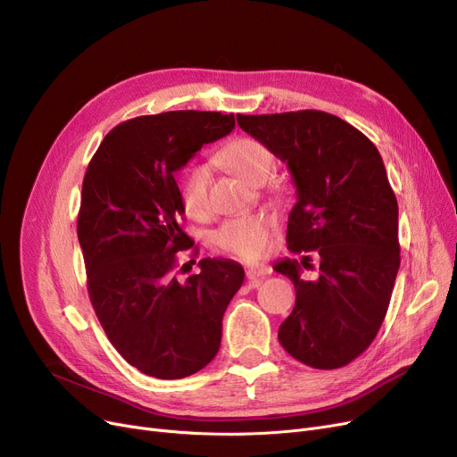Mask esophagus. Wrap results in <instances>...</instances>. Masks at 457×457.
Returning <instances> with one entry per match:
<instances>
[{
  "label": "esophagus",
  "instance_id": "1",
  "mask_svg": "<svg viewBox=\"0 0 457 457\" xmlns=\"http://www.w3.org/2000/svg\"><path fill=\"white\" fill-rule=\"evenodd\" d=\"M269 274H270V269H267V267H252V269L246 270V278L253 283L262 281Z\"/></svg>",
  "mask_w": 457,
  "mask_h": 457
}]
</instances>
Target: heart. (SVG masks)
Returning <instances> with one entry per match:
<instances>
[{
	"mask_svg": "<svg viewBox=\"0 0 457 457\" xmlns=\"http://www.w3.org/2000/svg\"><path fill=\"white\" fill-rule=\"evenodd\" d=\"M216 157L237 176L250 183H262L274 166L272 150L253 137H237L216 152ZM211 172L204 164H192L179 176V200L190 219L204 220L211 212ZM274 219L270 216H241L226 220L211 237V243L224 252L245 259L265 255L270 245Z\"/></svg>",
	"mask_w": 457,
	"mask_h": 457,
	"instance_id": "1",
	"label": "heart"
}]
</instances>
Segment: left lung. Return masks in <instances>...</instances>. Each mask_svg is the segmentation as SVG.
<instances>
[{
  "mask_svg": "<svg viewBox=\"0 0 457 457\" xmlns=\"http://www.w3.org/2000/svg\"><path fill=\"white\" fill-rule=\"evenodd\" d=\"M237 122L293 174L298 202L287 248L320 257L317 279H303L298 261L274 265L296 291L278 339L307 367L341 369L374 341L400 267L398 204L381 155L361 131L324 111L237 114Z\"/></svg>",
  "mask_w": 457,
  "mask_h": 457,
  "instance_id": "obj_1",
  "label": "left lung"
}]
</instances>
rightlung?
I'll use <instances>...</instances> for the list:
<instances>
[{
	"mask_svg": "<svg viewBox=\"0 0 457 457\" xmlns=\"http://www.w3.org/2000/svg\"><path fill=\"white\" fill-rule=\"evenodd\" d=\"M233 128V114L209 111L137 116L105 135L85 172L78 238L90 303L118 353L159 379L212 361L245 281L229 259H202L200 274L178 278V253L198 248L179 224L174 172Z\"/></svg>",
	"mask_w": 457,
	"mask_h": 457,
	"instance_id": "1",
	"label": "right lung"
}]
</instances>
